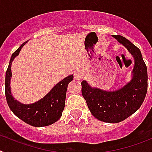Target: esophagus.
<instances>
[{
  "label": "esophagus",
  "mask_w": 152,
  "mask_h": 152,
  "mask_svg": "<svg viewBox=\"0 0 152 152\" xmlns=\"http://www.w3.org/2000/svg\"><path fill=\"white\" fill-rule=\"evenodd\" d=\"M74 77L75 80H81L83 77V73L81 71H76L74 74Z\"/></svg>",
  "instance_id": "obj_1"
}]
</instances>
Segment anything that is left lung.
<instances>
[{"label": "left lung", "mask_w": 152, "mask_h": 152, "mask_svg": "<svg viewBox=\"0 0 152 152\" xmlns=\"http://www.w3.org/2000/svg\"><path fill=\"white\" fill-rule=\"evenodd\" d=\"M134 59L133 77L120 89L113 91L91 88L81 81V93L91 113L99 120L119 123L134 113L142 105L148 90V71L141 50L122 36H113Z\"/></svg>", "instance_id": "8db88e82"}]
</instances>
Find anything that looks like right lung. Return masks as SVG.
Wrapping results in <instances>:
<instances>
[{
  "label": "right lung",
  "instance_id": "obj_1",
  "mask_svg": "<svg viewBox=\"0 0 152 152\" xmlns=\"http://www.w3.org/2000/svg\"><path fill=\"white\" fill-rule=\"evenodd\" d=\"M25 42L12 53L5 76V96L8 106L14 114L31 126H46L56 122L62 116L64 109L66 92L69 82L73 80V75H69L56 84L48 94L32 104H22L15 99L11 92L10 81L11 77V63L19 54Z\"/></svg>",
  "mask_w": 152,
  "mask_h": 152
}]
</instances>
